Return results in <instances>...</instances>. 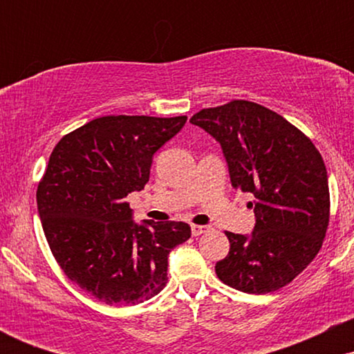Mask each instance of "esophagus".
Instances as JSON below:
<instances>
[{"instance_id": "1", "label": "esophagus", "mask_w": 354, "mask_h": 354, "mask_svg": "<svg viewBox=\"0 0 354 354\" xmlns=\"http://www.w3.org/2000/svg\"><path fill=\"white\" fill-rule=\"evenodd\" d=\"M206 226H200V225H193L191 226V234H193V236H200V234H203V233H206Z\"/></svg>"}]
</instances>
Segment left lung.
Returning a JSON list of instances; mask_svg holds the SVG:
<instances>
[{
  "label": "left lung",
  "mask_w": 354,
  "mask_h": 354,
  "mask_svg": "<svg viewBox=\"0 0 354 354\" xmlns=\"http://www.w3.org/2000/svg\"><path fill=\"white\" fill-rule=\"evenodd\" d=\"M191 123L216 138L231 186L254 198L251 236L225 231L230 253L218 278L234 290L266 295L290 284L315 259L330 225V188L313 141L281 115L246 100L205 108Z\"/></svg>",
  "instance_id": "8db88e82"
}]
</instances>
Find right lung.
<instances>
[{"instance_id": "obj_1", "label": "right lung", "mask_w": 354, "mask_h": 354, "mask_svg": "<svg viewBox=\"0 0 354 354\" xmlns=\"http://www.w3.org/2000/svg\"><path fill=\"white\" fill-rule=\"evenodd\" d=\"M186 116H101L58 141L36 191L44 236L66 278L109 306H133L168 281L183 221L136 225L124 200L149 180L153 154Z\"/></svg>"}]
</instances>
